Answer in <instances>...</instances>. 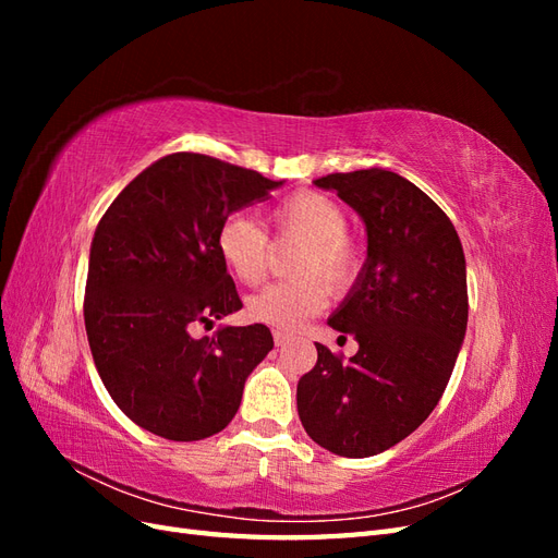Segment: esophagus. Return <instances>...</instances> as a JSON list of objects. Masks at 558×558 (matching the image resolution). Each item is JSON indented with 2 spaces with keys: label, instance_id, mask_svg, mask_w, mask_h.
I'll return each mask as SVG.
<instances>
[{
  "label": "esophagus",
  "instance_id": "esophagus-1",
  "mask_svg": "<svg viewBox=\"0 0 558 558\" xmlns=\"http://www.w3.org/2000/svg\"><path fill=\"white\" fill-rule=\"evenodd\" d=\"M272 335H275V344H277V347H283L286 342H289V332H283V330H275Z\"/></svg>",
  "mask_w": 558,
  "mask_h": 558
}]
</instances>
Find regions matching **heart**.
Returning <instances> with one entry per match:
<instances>
[{
  "label": "heart",
  "mask_w": 558,
  "mask_h": 558,
  "mask_svg": "<svg viewBox=\"0 0 558 558\" xmlns=\"http://www.w3.org/2000/svg\"><path fill=\"white\" fill-rule=\"evenodd\" d=\"M279 230L305 240L293 272L312 275L269 283L246 302L253 324L277 330H298L328 305L326 282L332 293L349 289L359 272L356 246L344 234L347 214L328 195L300 191L275 209ZM216 248L228 272L244 286H256L267 269V238L246 216H228L216 232ZM318 276L325 282L315 279Z\"/></svg>",
  "instance_id": "b5f03b06"
}]
</instances>
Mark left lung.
<instances>
[{
    "label": "left lung",
    "mask_w": 558,
    "mask_h": 558,
    "mask_svg": "<svg viewBox=\"0 0 558 558\" xmlns=\"http://www.w3.org/2000/svg\"><path fill=\"white\" fill-rule=\"evenodd\" d=\"M361 216L367 256L328 326L359 342L316 344L298 414L316 445L365 459L414 433L440 402L468 328L465 256L447 214L404 177L369 167L314 181Z\"/></svg>",
    "instance_id": "left-lung-1"
}]
</instances>
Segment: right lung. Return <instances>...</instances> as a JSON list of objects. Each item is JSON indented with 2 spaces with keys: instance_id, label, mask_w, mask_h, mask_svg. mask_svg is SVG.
I'll return each mask as SVG.
<instances>
[{
  "instance_id": "right-lung-1",
  "label": "right lung",
  "mask_w": 558,
  "mask_h": 558,
  "mask_svg": "<svg viewBox=\"0 0 558 558\" xmlns=\"http://www.w3.org/2000/svg\"><path fill=\"white\" fill-rule=\"evenodd\" d=\"M283 185L202 154L148 165L121 191L90 244L86 332L109 396L134 424L174 442L223 430L248 375L275 347L263 324H195L242 310L216 248L226 218Z\"/></svg>"
}]
</instances>
